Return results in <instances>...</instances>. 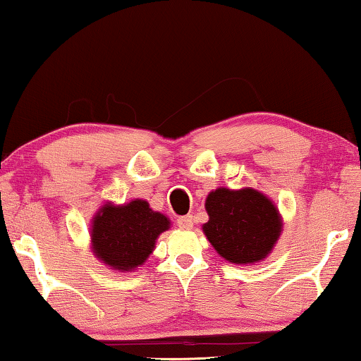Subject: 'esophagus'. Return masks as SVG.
I'll list each match as a JSON object with an SVG mask.
<instances>
[{
  "label": "esophagus",
  "mask_w": 361,
  "mask_h": 361,
  "mask_svg": "<svg viewBox=\"0 0 361 361\" xmlns=\"http://www.w3.org/2000/svg\"><path fill=\"white\" fill-rule=\"evenodd\" d=\"M178 227L180 228H185V230H190L192 228V224H195V219H192V215H183V217L178 219Z\"/></svg>",
  "instance_id": "1"
}]
</instances>
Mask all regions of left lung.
<instances>
[{"mask_svg":"<svg viewBox=\"0 0 361 361\" xmlns=\"http://www.w3.org/2000/svg\"><path fill=\"white\" fill-rule=\"evenodd\" d=\"M209 222L202 232L214 250L233 264H252L269 256L282 232L276 204L262 192L219 188L206 197Z\"/></svg>","mask_w":361,"mask_h":361,"instance_id":"8db88e82","label":"left lung"}]
</instances>
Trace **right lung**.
I'll list each match as a JSON object with an SVG mask.
<instances>
[{
    "label": "right lung",
    "instance_id": "1",
    "mask_svg": "<svg viewBox=\"0 0 361 361\" xmlns=\"http://www.w3.org/2000/svg\"><path fill=\"white\" fill-rule=\"evenodd\" d=\"M169 228V217L152 211L144 199L123 206L106 202L92 219V251L115 271H133L146 262L155 240Z\"/></svg>",
    "mask_w": 361,
    "mask_h": 361
}]
</instances>
